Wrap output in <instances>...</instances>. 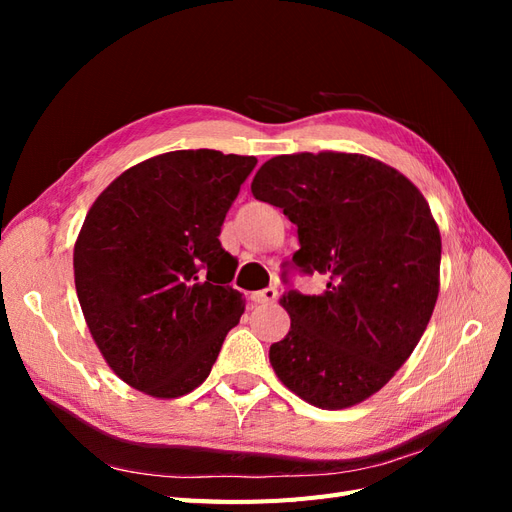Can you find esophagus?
<instances>
[{
  "instance_id": "34e87169",
  "label": "esophagus",
  "mask_w": 512,
  "mask_h": 512,
  "mask_svg": "<svg viewBox=\"0 0 512 512\" xmlns=\"http://www.w3.org/2000/svg\"><path fill=\"white\" fill-rule=\"evenodd\" d=\"M277 299V290L271 286V288H265V290H258V292H252V301L254 303H273Z\"/></svg>"
}]
</instances>
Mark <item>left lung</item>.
<instances>
[{"label":"left lung","instance_id":"1","mask_svg":"<svg viewBox=\"0 0 512 512\" xmlns=\"http://www.w3.org/2000/svg\"><path fill=\"white\" fill-rule=\"evenodd\" d=\"M252 194L284 209L292 260L327 277L322 294L280 299L290 331L269 350L286 389L322 410L378 393L421 342L440 292L442 239L425 196L361 153H290L258 168Z\"/></svg>","mask_w":512,"mask_h":512}]
</instances>
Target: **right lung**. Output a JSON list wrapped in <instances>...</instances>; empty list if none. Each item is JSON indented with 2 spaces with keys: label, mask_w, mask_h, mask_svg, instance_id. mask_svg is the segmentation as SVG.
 <instances>
[{
  "label": "right lung",
  "mask_w": 512,
  "mask_h": 512,
  "mask_svg": "<svg viewBox=\"0 0 512 512\" xmlns=\"http://www.w3.org/2000/svg\"><path fill=\"white\" fill-rule=\"evenodd\" d=\"M254 156L181 149L136 164L91 205L74 243V286L104 361L158 399L203 384L245 309L220 243Z\"/></svg>",
  "instance_id": "right-lung-1"
}]
</instances>
